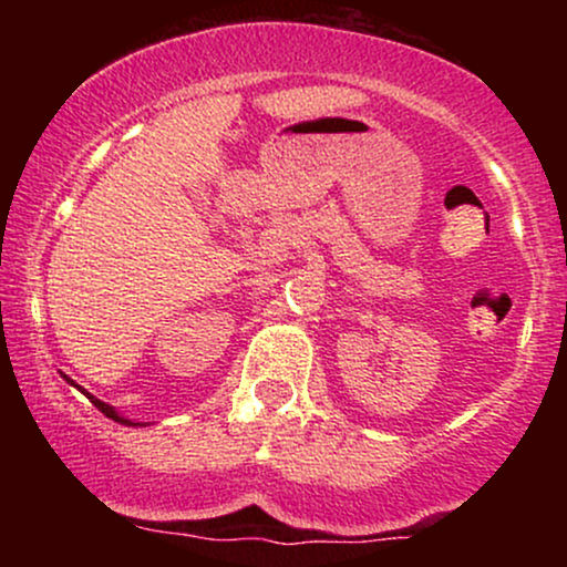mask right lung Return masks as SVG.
<instances>
[{"instance_id": "add662e5", "label": "right lung", "mask_w": 567, "mask_h": 567, "mask_svg": "<svg viewBox=\"0 0 567 567\" xmlns=\"http://www.w3.org/2000/svg\"><path fill=\"white\" fill-rule=\"evenodd\" d=\"M63 379H66V375H63ZM69 383H74V381H71V379H66ZM84 394H87V392H84ZM90 396V402H93V405L97 408V410H101V413L103 415H109V419H112V421H120V424H125V426H143V424H133V421H127V419H122V415L120 413H116V410L112 408V405H106V402H101V400H95V396L93 394H87Z\"/></svg>"}]
</instances>
